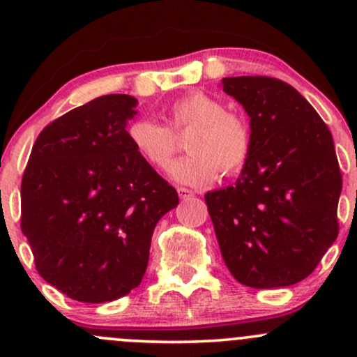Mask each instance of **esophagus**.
I'll return each mask as SVG.
<instances>
[{
    "label": "esophagus",
    "instance_id": "obj_1",
    "mask_svg": "<svg viewBox=\"0 0 357 357\" xmlns=\"http://www.w3.org/2000/svg\"><path fill=\"white\" fill-rule=\"evenodd\" d=\"M178 195H179V199H181V200H188V199H192V197H193V192H192V190H188V188H178Z\"/></svg>",
    "mask_w": 357,
    "mask_h": 357
}]
</instances>
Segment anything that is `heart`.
<instances>
[{
    "instance_id": "1",
    "label": "heart",
    "mask_w": 357,
    "mask_h": 357,
    "mask_svg": "<svg viewBox=\"0 0 357 357\" xmlns=\"http://www.w3.org/2000/svg\"><path fill=\"white\" fill-rule=\"evenodd\" d=\"M188 136V155L171 167V178L188 186L211 185L219 171L233 176L247 164L252 149L248 122L225 103L202 91H193L172 102L167 126L152 119H138L128 128V139L136 155L155 171H165L178 152V136Z\"/></svg>"
}]
</instances>
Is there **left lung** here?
<instances>
[{"label": "left lung", "mask_w": 357, "mask_h": 357, "mask_svg": "<svg viewBox=\"0 0 357 357\" xmlns=\"http://www.w3.org/2000/svg\"><path fill=\"white\" fill-rule=\"evenodd\" d=\"M222 89L243 105L252 135L235 185L205 195L222 259L242 285H295L338 235L342 174L332 132L280 79L225 77Z\"/></svg>", "instance_id": "left-lung-1"}]
</instances>
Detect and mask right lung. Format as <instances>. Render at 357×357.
<instances>
[{
	"mask_svg": "<svg viewBox=\"0 0 357 357\" xmlns=\"http://www.w3.org/2000/svg\"><path fill=\"white\" fill-rule=\"evenodd\" d=\"M138 100L105 95L50 122L24 171L20 228L39 275L67 297L110 302L142 283L178 192L132 150Z\"/></svg>",
	"mask_w": 357,
	"mask_h": 357,
	"instance_id": "add662e5",
	"label": "right lung"
}]
</instances>
